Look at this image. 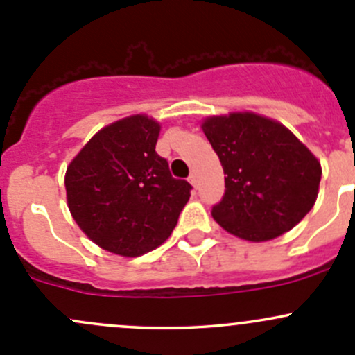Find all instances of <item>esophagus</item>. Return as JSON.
<instances>
[{
  "label": "esophagus",
  "instance_id": "34e87169",
  "mask_svg": "<svg viewBox=\"0 0 355 355\" xmlns=\"http://www.w3.org/2000/svg\"><path fill=\"white\" fill-rule=\"evenodd\" d=\"M189 182H191L194 187H198V175L196 173H191V177H189Z\"/></svg>",
  "mask_w": 355,
  "mask_h": 355
}]
</instances>
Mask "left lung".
<instances>
[{
  "mask_svg": "<svg viewBox=\"0 0 355 355\" xmlns=\"http://www.w3.org/2000/svg\"><path fill=\"white\" fill-rule=\"evenodd\" d=\"M202 130L225 171V194L213 218L250 242L295 227L318 198L321 164L278 121L254 113L211 116Z\"/></svg>",
  "mask_w": 355,
  "mask_h": 355,
  "instance_id": "1",
  "label": "left lung"
}]
</instances>
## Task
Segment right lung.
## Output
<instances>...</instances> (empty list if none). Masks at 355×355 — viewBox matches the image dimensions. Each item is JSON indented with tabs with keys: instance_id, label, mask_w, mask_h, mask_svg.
<instances>
[{
	"instance_id": "right-lung-1",
	"label": "right lung",
	"mask_w": 355,
	"mask_h": 355,
	"mask_svg": "<svg viewBox=\"0 0 355 355\" xmlns=\"http://www.w3.org/2000/svg\"><path fill=\"white\" fill-rule=\"evenodd\" d=\"M159 123L144 114L99 130L67 168L70 213L94 244L142 256L177 227L192 185L173 178L156 153Z\"/></svg>"
}]
</instances>
